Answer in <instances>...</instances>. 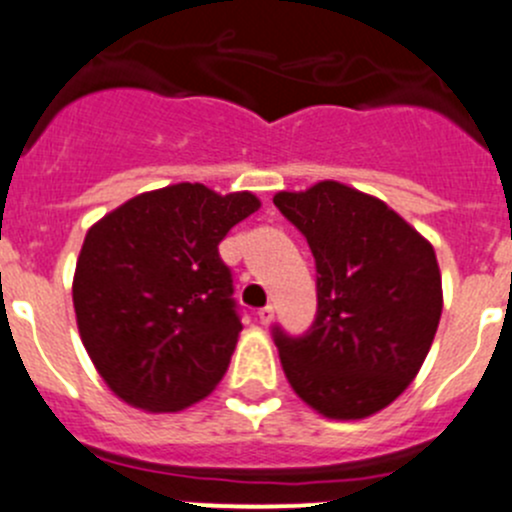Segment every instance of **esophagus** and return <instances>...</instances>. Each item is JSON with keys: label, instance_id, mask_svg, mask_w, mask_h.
Listing matches in <instances>:
<instances>
[{"label": "esophagus", "instance_id": "34e87169", "mask_svg": "<svg viewBox=\"0 0 512 512\" xmlns=\"http://www.w3.org/2000/svg\"><path fill=\"white\" fill-rule=\"evenodd\" d=\"M273 316H276V308H273V306H266V308H261V311H258V321H261L263 326H268V323L273 321Z\"/></svg>", "mask_w": 512, "mask_h": 512}]
</instances>
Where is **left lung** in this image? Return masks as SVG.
<instances>
[{"mask_svg":"<svg viewBox=\"0 0 512 512\" xmlns=\"http://www.w3.org/2000/svg\"><path fill=\"white\" fill-rule=\"evenodd\" d=\"M306 236L318 271L311 333L276 328L283 373L306 406L361 421L391 406L421 371L443 311L433 246L386 201L318 181L273 196Z\"/></svg>","mask_w":512,"mask_h":512,"instance_id":"8db88e82","label":"left lung"}]
</instances>
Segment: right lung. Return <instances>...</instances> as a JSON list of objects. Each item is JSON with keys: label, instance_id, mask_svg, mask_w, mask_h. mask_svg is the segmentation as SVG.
<instances>
[{"label": "right lung", "instance_id": "obj_1", "mask_svg": "<svg viewBox=\"0 0 512 512\" xmlns=\"http://www.w3.org/2000/svg\"><path fill=\"white\" fill-rule=\"evenodd\" d=\"M258 209L251 191L221 196L181 181L134 196L86 231L74 313L114 396L176 413L214 391L241 333L219 244Z\"/></svg>", "mask_w": 512, "mask_h": 512}]
</instances>
